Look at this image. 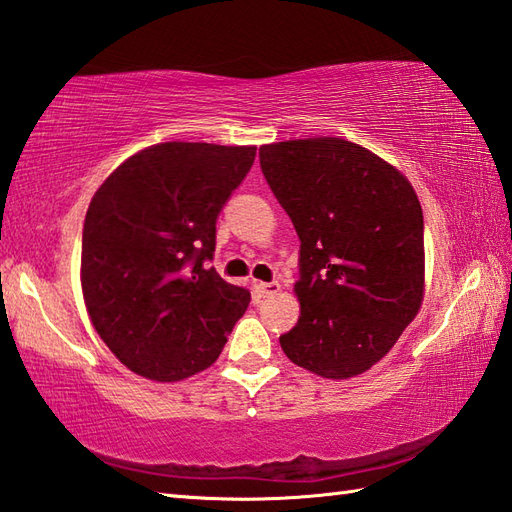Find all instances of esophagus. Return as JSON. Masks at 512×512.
Listing matches in <instances>:
<instances>
[{"instance_id": "1", "label": "esophagus", "mask_w": 512, "mask_h": 512, "mask_svg": "<svg viewBox=\"0 0 512 512\" xmlns=\"http://www.w3.org/2000/svg\"><path fill=\"white\" fill-rule=\"evenodd\" d=\"M280 291L278 282H260L258 285V293L260 298H274V295Z\"/></svg>"}]
</instances>
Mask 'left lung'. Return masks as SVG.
Listing matches in <instances>:
<instances>
[{
  "instance_id": "8db88e82",
  "label": "left lung",
  "mask_w": 512,
  "mask_h": 512,
  "mask_svg": "<svg viewBox=\"0 0 512 512\" xmlns=\"http://www.w3.org/2000/svg\"><path fill=\"white\" fill-rule=\"evenodd\" d=\"M260 168L300 238V320L280 335L295 366L348 379L388 355L423 302V210L410 181L359 144L260 146Z\"/></svg>"
}]
</instances>
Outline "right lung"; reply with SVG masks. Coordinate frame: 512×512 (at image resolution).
<instances>
[{"instance_id": "1", "label": "right lung", "mask_w": 512, "mask_h": 512, "mask_svg": "<svg viewBox=\"0 0 512 512\" xmlns=\"http://www.w3.org/2000/svg\"><path fill=\"white\" fill-rule=\"evenodd\" d=\"M256 146L164 142L105 179L83 225L81 285L96 333L124 366L179 381L212 366L249 306L208 263L217 219Z\"/></svg>"}]
</instances>
